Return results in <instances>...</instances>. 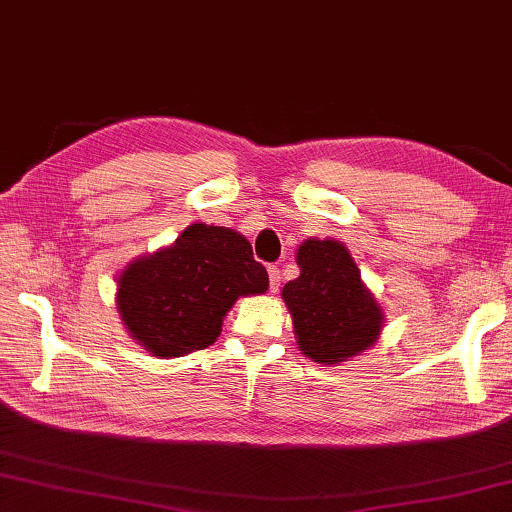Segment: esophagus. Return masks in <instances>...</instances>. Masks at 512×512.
I'll list each match as a JSON object with an SVG mask.
<instances>
[{"instance_id": "34e87169", "label": "esophagus", "mask_w": 512, "mask_h": 512, "mask_svg": "<svg viewBox=\"0 0 512 512\" xmlns=\"http://www.w3.org/2000/svg\"><path fill=\"white\" fill-rule=\"evenodd\" d=\"M268 284H271V293L280 291L282 275H280V268H277V266H268Z\"/></svg>"}]
</instances>
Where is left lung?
<instances>
[{"label":"left lung","instance_id":"left-lung-1","mask_svg":"<svg viewBox=\"0 0 512 512\" xmlns=\"http://www.w3.org/2000/svg\"><path fill=\"white\" fill-rule=\"evenodd\" d=\"M300 277L282 291L297 347L320 365H338L376 345L383 309L360 280L345 244L306 239L297 248Z\"/></svg>","mask_w":512,"mask_h":512}]
</instances>
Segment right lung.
<instances>
[{
    "label": "right lung",
    "mask_w": 512,
    "mask_h": 512,
    "mask_svg": "<svg viewBox=\"0 0 512 512\" xmlns=\"http://www.w3.org/2000/svg\"><path fill=\"white\" fill-rule=\"evenodd\" d=\"M268 273L239 232L192 224L172 246L118 275L116 309L138 345L161 358L210 347L241 295L266 293Z\"/></svg>",
    "instance_id": "obj_1"
}]
</instances>
